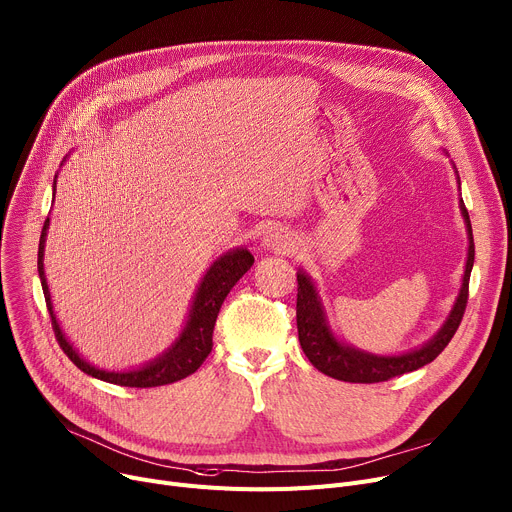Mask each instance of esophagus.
I'll use <instances>...</instances> for the list:
<instances>
[{
    "label": "esophagus",
    "instance_id": "34e87169",
    "mask_svg": "<svg viewBox=\"0 0 512 512\" xmlns=\"http://www.w3.org/2000/svg\"><path fill=\"white\" fill-rule=\"evenodd\" d=\"M263 243H265L267 247H271V249L284 251V253H286V251H290V249L294 247V238H292V234H290L288 230L274 226V228H269V230L263 234Z\"/></svg>",
    "mask_w": 512,
    "mask_h": 512
}]
</instances>
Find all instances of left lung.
Wrapping results in <instances>:
<instances>
[{"mask_svg": "<svg viewBox=\"0 0 512 512\" xmlns=\"http://www.w3.org/2000/svg\"><path fill=\"white\" fill-rule=\"evenodd\" d=\"M461 214L465 218L467 234H469V253H467V265H465L461 292L457 296V302L453 306L447 323L442 325V329L420 350L407 352L403 356H372V354H364L360 350L339 344L325 323L321 302H319L313 282L306 278L302 271L300 274H296V280H298V294H296L298 339H300L302 352L306 354V358L311 360V364L317 370H321L331 379L346 381V383H383V381L399 377V374L412 372V370H418V368L430 364L442 350L449 346L455 331L461 325L463 313H465L467 298H469V276H471L473 255H475L471 222H469V214L465 210L463 199H461Z\"/></svg>", "mask_w": 512, "mask_h": 512, "instance_id": "obj_1", "label": "left lung"}]
</instances>
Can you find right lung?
I'll use <instances>...</instances> for the list:
<instances>
[{
	"mask_svg": "<svg viewBox=\"0 0 512 512\" xmlns=\"http://www.w3.org/2000/svg\"><path fill=\"white\" fill-rule=\"evenodd\" d=\"M47 228H49V218L43 224L41 241H39V278H41V284H43V294H45V302H47V311L51 315V327L55 331L57 344L65 352V356L70 358L82 372L90 374V377H94V379L107 381V383H113V385H121V387H138V389L160 387V385L177 383V381L189 377V374H193L203 364V360L208 358V354L212 352L214 325H216V319H218V313H220V306H222L224 298L228 296L232 286L238 280H241L251 269V265L255 263L253 255L247 249H236V251H230L224 257H220L208 269L206 278H203L201 286L197 288V294H195V300H193V306H191V313H189V321H187L183 333L179 335V339L175 342V346L170 348L164 356H160L158 360H154L152 364H148L140 370L107 372V370L94 368L92 364H88L86 360H82L78 356V352L72 348V344L65 339V335L59 329V323L53 315L51 294H49L45 269H43V251H45Z\"/></svg>",
	"mask_w": 512,
	"mask_h": 512,
	"instance_id": "1",
	"label": "right lung"
}]
</instances>
